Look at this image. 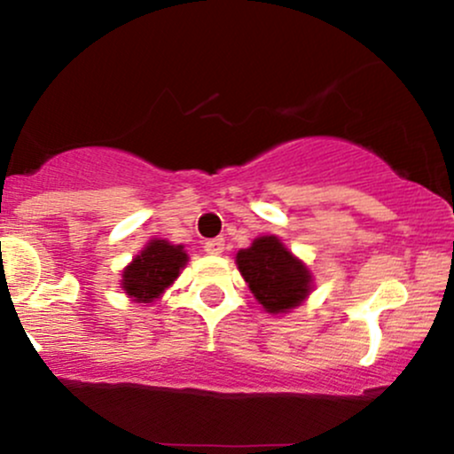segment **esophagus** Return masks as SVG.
I'll list each match as a JSON object with an SVG mask.
<instances>
[{"label": "esophagus", "instance_id": "obj_1", "mask_svg": "<svg viewBox=\"0 0 454 454\" xmlns=\"http://www.w3.org/2000/svg\"><path fill=\"white\" fill-rule=\"evenodd\" d=\"M205 252L211 256H222L223 254V239H211L205 243Z\"/></svg>", "mask_w": 454, "mask_h": 454}]
</instances>
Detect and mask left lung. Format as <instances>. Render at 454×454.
Wrapping results in <instances>:
<instances>
[{
	"mask_svg": "<svg viewBox=\"0 0 454 454\" xmlns=\"http://www.w3.org/2000/svg\"><path fill=\"white\" fill-rule=\"evenodd\" d=\"M237 267L267 314H288L314 290L309 267L275 234H262L247 249H239Z\"/></svg>",
	"mask_w": 454,
	"mask_h": 454,
	"instance_id": "1",
	"label": "left lung"
}]
</instances>
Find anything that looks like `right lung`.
Masks as SVG:
<instances>
[{"instance_id":"1","label":"right lung","mask_w":454,"mask_h":454,"mask_svg":"<svg viewBox=\"0 0 454 454\" xmlns=\"http://www.w3.org/2000/svg\"><path fill=\"white\" fill-rule=\"evenodd\" d=\"M187 252L184 245H173L166 239H151L121 270V288L134 303H153L175 284L185 269Z\"/></svg>"}]
</instances>
